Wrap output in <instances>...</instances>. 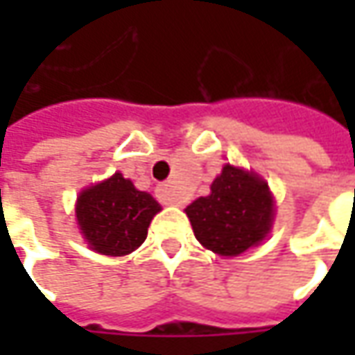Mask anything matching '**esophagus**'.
<instances>
[{
    "label": "esophagus",
    "mask_w": 355,
    "mask_h": 355,
    "mask_svg": "<svg viewBox=\"0 0 355 355\" xmlns=\"http://www.w3.org/2000/svg\"><path fill=\"white\" fill-rule=\"evenodd\" d=\"M156 193H157V199H159L162 203H166V205H182V203H184L182 198L175 193V189H173V185L171 184L157 185Z\"/></svg>",
    "instance_id": "obj_1"
}]
</instances>
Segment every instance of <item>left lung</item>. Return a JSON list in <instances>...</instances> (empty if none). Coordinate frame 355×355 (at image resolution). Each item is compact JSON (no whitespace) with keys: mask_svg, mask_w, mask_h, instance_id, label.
Returning a JSON list of instances; mask_svg holds the SVG:
<instances>
[{"mask_svg":"<svg viewBox=\"0 0 355 355\" xmlns=\"http://www.w3.org/2000/svg\"><path fill=\"white\" fill-rule=\"evenodd\" d=\"M272 211L268 185L229 164L215 178L211 193L185 209L199 243L223 257H235L261 243L272 225Z\"/></svg>","mask_w":355,"mask_h":355,"instance_id":"8db88e82","label":"left lung"}]
</instances>
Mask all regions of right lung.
<instances>
[{
  "instance_id": "add662e5",
  "label": "right lung",
  "mask_w": 355,
  "mask_h": 355,
  "mask_svg": "<svg viewBox=\"0 0 355 355\" xmlns=\"http://www.w3.org/2000/svg\"><path fill=\"white\" fill-rule=\"evenodd\" d=\"M159 209L150 193L138 191L122 173H114L80 193L76 221L92 251L124 257L142 245L150 221Z\"/></svg>"
}]
</instances>
